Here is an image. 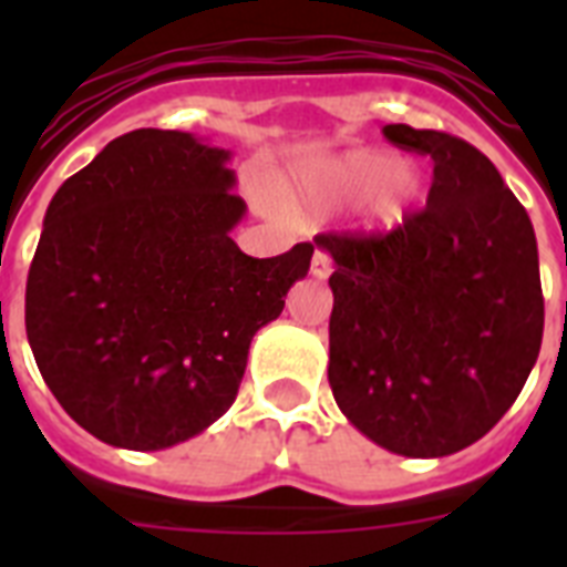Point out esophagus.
I'll return each mask as SVG.
<instances>
[{"mask_svg":"<svg viewBox=\"0 0 567 567\" xmlns=\"http://www.w3.org/2000/svg\"><path fill=\"white\" fill-rule=\"evenodd\" d=\"M329 274H332V258H329V252L318 249V252L311 256V276H315V279H327Z\"/></svg>","mask_w":567,"mask_h":567,"instance_id":"obj_1","label":"esophagus"}]
</instances>
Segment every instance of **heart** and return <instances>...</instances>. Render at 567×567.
Here are the masks:
<instances>
[{"instance_id": "b5f03b06", "label": "heart", "mask_w": 567, "mask_h": 567, "mask_svg": "<svg viewBox=\"0 0 567 567\" xmlns=\"http://www.w3.org/2000/svg\"><path fill=\"white\" fill-rule=\"evenodd\" d=\"M423 171L412 162H391L382 150L353 146L302 164L293 176L300 199L336 208L362 196L359 220L364 229H394L423 196Z\"/></svg>"}]
</instances>
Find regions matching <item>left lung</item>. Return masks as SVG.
Returning a JSON list of instances; mask_svg holds the SVG:
<instances>
[{
	"label": "left lung",
	"instance_id": "left-lung-1",
	"mask_svg": "<svg viewBox=\"0 0 567 567\" xmlns=\"http://www.w3.org/2000/svg\"><path fill=\"white\" fill-rule=\"evenodd\" d=\"M391 144L432 158L426 208L388 235H318L336 274L329 385L344 417L396 456L480 441L542 350L545 300L527 208L476 146L391 123Z\"/></svg>",
	"mask_w": 567,
	"mask_h": 567
}]
</instances>
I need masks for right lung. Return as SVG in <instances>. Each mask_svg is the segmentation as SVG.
I'll list each match as a JSON object with an SVG mask.
<instances>
[{
  "label": "right lung",
  "instance_id": "1",
  "mask_svg": "<svg viewBox=\"0 0 567 567\" xmlns=\"http://www.w3.org/2000/svg\"><path fill=\"white\" fill-rule=\"evenodd\" d=\"M231 150L190 132L114 137L58 188L25 282L40 377L111 447L167 450L226 414L252 336L276 320L311 244L240 252Z\"/></svg>",
  "mask_w": 567,
  "mask_h": 567
}]
</instances>
